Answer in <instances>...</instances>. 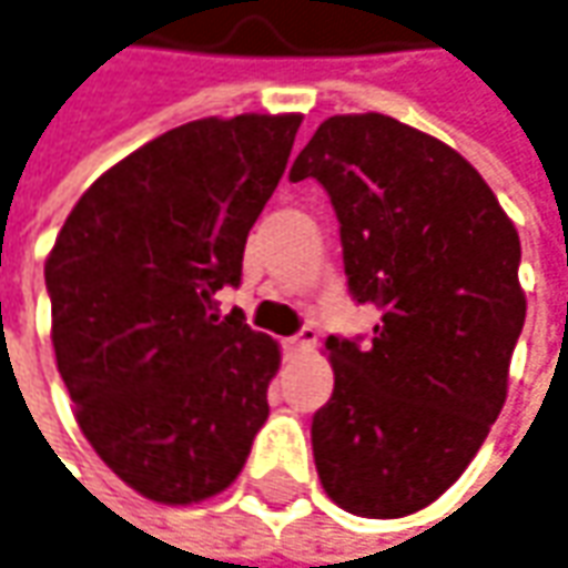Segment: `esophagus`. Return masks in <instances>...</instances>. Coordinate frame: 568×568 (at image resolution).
<instances>
[{
  "instance_id": "obj_1",
  "label": "esophagus",
  "mask_w": 568,
  "mask_h": 568,
  "mask_svg": "<svg viewBox=\"0 0 568 568\" xmlns=\"http://www.w3.org/2000/svg\"><path fill=\"white\" fill-rule=\"evenodd\" d=\"M315 344H318V334H315V328H303L296 337H287V341H284V349L293 353V356H300V353H310Z\"/></svg>"
}]
</instances>
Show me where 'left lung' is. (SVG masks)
<instances>
[{
    "mask_svg": "<svg viewBox=\"0 0 568 568\" xmlns=\"http://www.w3.org/2000/svg\"><path fill=\"white\" fill-rule=\"evenodd\" d=\"M328 190L372 344L328 337L334 394L312 453L334 504L399 519L435 504L497 422L525 325L519 231L459 152L397 118L318 124L291 181Z\"/></svg>",
    "mask_w": 568,
    "mask_h": 568,
    "instance_id": "left-lung-1",
    "label": "left lung"
}]
</instances>
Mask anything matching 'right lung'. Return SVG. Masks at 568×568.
<instances>
[{"instance_id": "add662e5", "label": "right lung", "mask_w": 568, "mask_h": 568, "mask_svg": "<svg viewBox=\"0 0 568 568\" xmlns=\"http://www.w3.org/2000/svg\"><path fill=\"white\" fill-rule=\"evenodd\" d=\"M303 115L200 118L99 174L45 256L52 346L80 432L118 478L165 506L234 485L268 418L281 346L215 291Z\"/></svg>"}]
</instances>
